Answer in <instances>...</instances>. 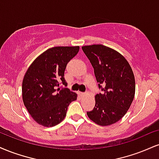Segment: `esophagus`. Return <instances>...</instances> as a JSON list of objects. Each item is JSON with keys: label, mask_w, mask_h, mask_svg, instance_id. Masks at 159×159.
Listing matches in <instances>:
<instances>
[{"label": "esophagus", "mask_w": 159, "mask_h": 159, "mask_svg": "<svg viewBox=\"0 0 159 159\" xmlns=\"http://www.w3.org/2000/svg\"><path fill=\"white\" fill-rule=\"evenodd\" d=\"M78 95H80V96H84V93H78Z\"/></svg>", "instance_id": "obj_1"}]
</instances>
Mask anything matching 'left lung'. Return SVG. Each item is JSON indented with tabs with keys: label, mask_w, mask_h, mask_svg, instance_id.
Wrapping results in <instances>:
<instances>
[{
	"label": "left lung",
	"mask_w": 159,
	"mask_h": 159,
	"mask_svg": "<svg viewBox=\"0 0 159 159\" xmlns=\"http://www.w3.org/2000/svg\"><path fill=\"white\" fill-rule=\"evenodd\" d=\"M94 69L102 93L95 96L93 110L87 112L89 119L100 126L119 121L127 113L135 96V77L130 65L115 49L101 44L82 47Z\"/></svg>",
	"instance_id": "1"
}]
</instances>
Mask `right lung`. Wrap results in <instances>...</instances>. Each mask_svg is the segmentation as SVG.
Masks as SVG:
<instances>
[{
  "label": "right lung",
  "mask_w": 159,
  "mask_h": 159,
  "mask_svg": "<svg viewBox=\"0 0 159 159\" xmlns=\"http://www.w3.org/2000/svg\"><path fill=\"white\" fill-rule=\"evenodd\" d=\"M79 47H55L43 52L25 74L22 82L24 104L35 121L44 127H53L64 119L69 104L77 94L65 87L66 64L78 54Z\"/></svg>",
  "instance_id": "obj_1"
}]
</instances>
